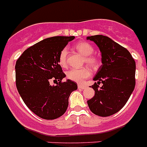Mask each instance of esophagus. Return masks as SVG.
Returning <instances> with one entry per match:
<instances>
[{
	"instance_id": "esophagus-1",
	"label": "esophagus",
	"mask_w": 147,
	"mask_h": 147,
	"mask_svg": "<svg viewBox=\"0 0 147 147\" xmlns=\"http://www.w3.org/2000/svg\"><path fill=\"white\" fill-rule=\"evenodd\" d=\"M78 87V88H79V89H81V90H84V89H85V88H87L86 85H80V84H79Z\"/></svg>"
}]
</instances>
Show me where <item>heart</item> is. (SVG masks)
I'll list each match as a JSON object with an SVG mask.
<instances>
[{
	"label": "heart",
	"instance_id": "1",
	"mask_svg": "<svg viewBox=\"0 0 147 147\" xmlns=\"http://www.w3.org/2000/svg\"><path fill=\"white\" fill-rule=\"evenodd\" d=\"M75 48L85 57V62L92 67H96L99 64L98 59L95 56L92 55L94 52V48L88 42H82L76 44ZM68 49L67 47L63 48L59 52L58 61L59 64L62 67H65L67 66V59ZM91 73L88 67L82 68H72L67 72V78L72 81L82 83L85 79L90 76Z\"/></svg>",
	"mask_w": 147,
	"mask_h": 147
}]
</instances>
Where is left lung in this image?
<instances>
[{
  "label": "left lung",
  "mask_w": 147,
  "mask_h": 147,
  "mask_svg": "<svg viewBox=\"0 0 147 147\" xmlns=\"http://www.w3.org/2000/svg\"><path fill=\"white\" fill-rule=\"evenodd\" d=\"M99 48L102 64L93 80V98L88 100L90 110L97 116L106 117L119 111L135 88L136 62L130 52L108 36H88ZM100 83L103 84L99 87Z\"/></svg>",
  "instance_id": "obj_1"
}]
</instances>
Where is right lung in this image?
Masks as SVG:
<instances>
[{
	"label": "right lung",
	"mask_w": 147,
	"mask_h": 147,
	"mask_svg": "<svg viewBox=\"0 0 147 147\" xmlns=\"http://www.w3.org/2000/svg\"><path fill=\"white\" fill-rule=\"evenodd\" d=\"M75 36L47 38L26 49L16 63V85L24 103L42 119L53 120L64 114L68 99L78 89L76 82L67 80L59 64V52ZM51 80L57 85L51 86Z\"/></svg>",
	"instance_id": "add662e5"
}]
</instances>
